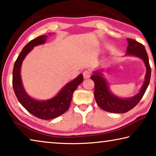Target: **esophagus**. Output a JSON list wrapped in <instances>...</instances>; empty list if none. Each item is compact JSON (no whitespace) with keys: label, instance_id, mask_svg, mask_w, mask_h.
<instances>
[{"label":"esophagus","instance_id":"obj_1","mask_svg":"<svg viewBox=\"0 0 156 156\" xmlns=\"http://www.w3.org/2000/svg\"><path fill=\"white\" fill-rule=\"evenodd\" d=\"M90 76H91V72H89V71L86 70V71H84V72H83V77H84V78L87 79L89 78H90Z\"/></svg>","mask_w":156,"mask_h":156}]
</instances>
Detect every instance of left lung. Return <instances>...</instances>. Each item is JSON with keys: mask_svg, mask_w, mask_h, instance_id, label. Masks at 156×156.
Instances as JSON below:
<instances>
[{"mask_svg": "<svg viewBox=\"0 0 156 156\" xmlns=\"http://www.w3.org/2000/svg\"><path fill=\"white\" fill-rule=\"evenodd\" d=\"M128 47L125 56H134L143 60L146 67L144 81L139 92L135 96L129 98H120L112 93L109 84L104 77L101 70H96L93 72L91 79L94 82V97L98 106L106 112L114 113H126L136 107L143 97L149 86L151 78V67L144 46L133 39L127 38Z\"/></svg>", "mask_w": 156, "mask_h": 156, "instance_id": "1", "label": "left lung"}]
</instances>
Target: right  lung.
<instances>
[{
    "mask_svg": "<svg viewBox=\"0 0 156 156\" xmlns=\"http://www.w3.org/2000/svg\"><path fill=\"white\" fill-rule=\"evenodd\" d=\"M47 39V36L43 35L26 44L14 63L12 78L13 88L18 101L31 114L42 120L54 119L67 112L72 102L73 92L83 81V76L80 73L73 80L66 84L54 97L45 100L34 99L26 92L20 75L23 61L34 47L44 44Z\"/></svg>",
    "mask_w": 156,
    "mask_h": 156,
    "instance_id": "obj_1",
    "label": "right lung"
}]
</instances>
